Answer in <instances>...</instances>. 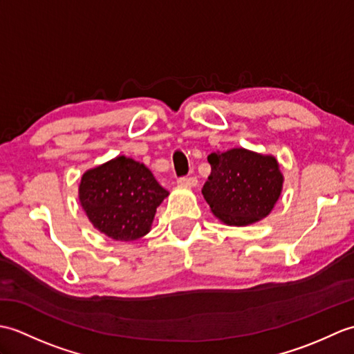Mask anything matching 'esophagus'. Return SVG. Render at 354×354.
Listing matches in <instances>:
<instances>
[{
    "instance_id": "34e87169",
    "label": "esophagus",
    "mask_w": 354,
    "mask_h": 354,
    "mask_svg": "<svg viewBox=\"0 0 354 354\" xmlns=\"http://www.w3.org/2000/svg\"><path fill=\"white\" fill-rule=\"evenodd\" d=\"M179 185H185V187H196L198 185V179L194 176H183L178 179Z\"/></svg>"
}]
</instances>
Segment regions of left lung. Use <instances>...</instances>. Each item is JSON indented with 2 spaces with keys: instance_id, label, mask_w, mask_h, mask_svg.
Masks as SVG:
<instances>
[{
  "instance_id": "8db88e82",
  "label": "left lung",
  "mask_w": 354,
  "mask_h": 354,
  "mask_svg": "<svg viewBox=\"0 0 354 354\" xmlns=\"http://www.w3.org/2000/svg\"><path fill=\"white\" fill-rule=\"evenodd\" d=\"M212 173L202 194L217 219L246 227L266 217L283 189V175L274 156L242 147L208 155Z\"/></svg>"
}]
</instances>
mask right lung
Wrapping results in <instances>:
<instances>
[{
  "instance_id": "add662e5",
  "label": "right lung",
  "mask_w": 354,
  "mask_h": 354,
  "mask_svg": "<svg viewBox=\"0 0 354 354\" xmlns=\"http://www.w3.org/2000/svg\"><path fill=\"white\" fill-rule=\"evenodd\" d=\"M167 196L145 164L123 155L85 171L79 185L80 205L94 228L123 242L147 234Z\"/></svg>"
}]
</instances>
